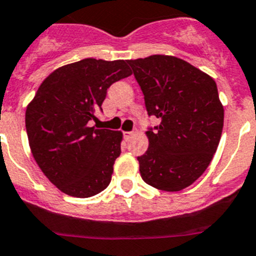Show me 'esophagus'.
<instances>
[{
	"label": "esophagus",
	"mask_w": 256,
	"mask_h": 256,
	"mask_svg": "<svg viewBox=\"0 0 256 256\" xmlns=\"http://www.w3.org/2000/svg\"><path fill=\"white\" fill-rule=\"evenodd\" d=\"M134 132L132 131H126V132H124V136H125L126 140H130L131 138H132Z\"/></svg>",
	"instance_id": "1"
}]
</instances>
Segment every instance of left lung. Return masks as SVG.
I'll list each match as a JSON object with an SVG mask.
<instances>
[{"mask_svg":"<svg viewBox=\"0 0 256 256\" xmlns=\"http://www.w3.org/2000/svg\"><path fill=\"white\" fill-rule=\"evenodd\" d=\"M144 94L149 116L160 120L146 131L149 148L138 156L142 178L163 191L194 184L220 144L224 110L212 76L174 56L128 60Z\"/></svg>","mask_w":256,"mask_h":256,"instance_id":"8db88e82","label":"left lung"}]
</instances>
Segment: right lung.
I'll return each mask as SVG.
<instances>
[{"mask_svg": "<svg viewBox=\"0 0 256 256\" xmlns=\"http://www.w3.org/2000/svg\"><path fill=\"white\" fill-rule=\"evenodd\" d=\"M132 71L125 60L85 58L61 66L39 85L25 112L36 164L62 192L89 198L111 182L121 131L90 126L107 89Z\"/></svg>", "mask_w": 256, "mask_h": 256, "instance_id": "1", "label": "right lung"}]
</instances>
